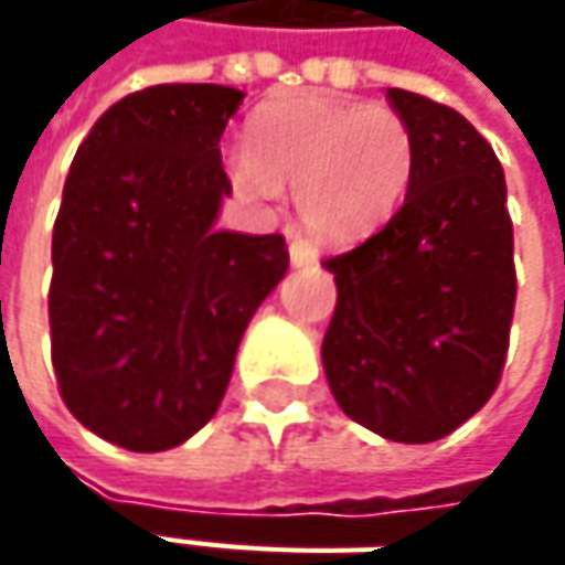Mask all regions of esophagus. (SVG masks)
Segmentation results:
<instances>
[{
    "label": "esophagus",
    "mask_w": 565,
    "mask_h": 565,
    "mask_svg": "<svg viewBox=\"0 0 565 565\" xmlns=\"http://www.w3.org/2000/svg\"><path fill=\"white\" fill-rule=\"evenodd\" d=\"M289 260H292V267H315L317 248L311 242H305V238H295L292 245H289Z\"/></svg>",
    "instance_id": "obj_1"
}]
</instances>
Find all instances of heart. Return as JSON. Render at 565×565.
<instances>
[{
    "label": "heart",
    "instance_id": "b5f03b06",
    "mask_svg": "<svg viewBox=\"0 0 565 565\" xmlns=\"http://www.w3.org/2000/svg\"><path fill=\"white\" fill-rule=\"evenodd\" d=\"M415 138L399 113L333 97H289L254 113L248 143L226 157L232 188L257 206L295 210L327 245H355L383 228L405 201Z\"/></svg>",
    "mask_w": 565,
    "mask_h": 565
}]
</instances>
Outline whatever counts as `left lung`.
Masks as SVG:
<instances>
[{
    "mask_svg": "<svg viewBox=\"0 0 565 565\" xmlns=\"http://www.w3.org/2000/svg\"><path fill=\"white\" fill-rule=\"evenodd\" d=\"M415 138L405 204L330 257L337 311L323 371L339 408L396 444H434L493 396L515 308L503 166L475 125L390 87Z\"/></svg>",
    "mask_w": 565,
    "mask_h": 565,
    "instance_id": "8db88e82",
    "label": "left lung"
}]
</instances>
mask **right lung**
<instances>
[{"label":"right lung","mask_w":565,"mask_h":565,"mask_svg":"<svg viewBox=\"0 0 565 565\" xmlns=\"http://www.w3.org/2000/svg\"><path fill=\"white\" fill-rule=\"evenodd\" d=\"M245 94L160 84L109 106L77 147L53 228L58 393L87 430L163 452L204 427L238 342L289 270L282 235L216 228L220 138Z\"/></svg>","instance_id":"add662e5"}]
</instances>
